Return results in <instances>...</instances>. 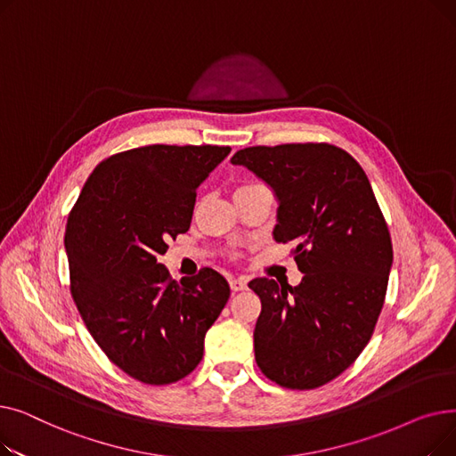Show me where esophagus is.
<instances>
[{
	"mask_svg": "<svg viewBox=\"0 0 456 456\" xmlns=\"http://www.w3.org/2000/svg\"><path fill=\"white\" fill-rule=\"evenodd\" d=\"M229 284H231L232 292H242L248 289V281L244 277H238V279L232 277V279H229Z\"/></svg>",
	"mask_w": 456,
	"mask_h": 456,
	"instance_id": "1",
	"label": "esophagus"
}]
</instances>
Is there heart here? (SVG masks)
<instances>
[{
    "label": "heart",
    "mask_w": 456,
    "mask_h": 456,
    "mask_svg": "<svg viewBox=\"0 0 456 456\" xmlns=\"http://www.w3.org/2000/svg\"><path fill=\"white\" fill-rule=\"evenodd\" d=\"M255 184H256V183H251V184H244V186H238L236 190H242V188H249V186H255Z\"/></svg>",
    "instance_id": "heart-1"
}]
</instances>
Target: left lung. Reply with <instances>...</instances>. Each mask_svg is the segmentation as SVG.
Masks as SVG:
<instances>
[{
  "instance_id": "left-lung-1",
  "label": "left lung",
  "mask_w": 456,
  "mask_h": 456,
  "mask_svg": "<svg viewBox=\"0 0 456 456\" xmlns=\"http://www.w3.org/2000/svg\"><path fill=\"white\" fill-rule=\"evenodd\" d=\"M232 164L266 181L279 200L275 242H294L297 286L268 277L260 297L255 361L268 379L313 390L346 371L368 346L385 305L392 238L368 175L332 143H281L236 151Z\"/></svg>"
}]
</instances>
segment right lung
Segmentation results:
<instances>
[{
	"instance_id": "obj_1",
	"label": "right lung",
	"mask_w": 456,
	"mask_h": 456,
	"mask_svg": "<svg viewBox=\"0 0 456 456\" xmlns=\"http://www.w3.org/2000/svg\"><path fill=\"white\" fill-rule=\"evenodd\" d=\"M229 151L153 143L110 155L68 214L71 297L109 361L143 385H172L196 370L231 296L212 268L177 282L157 260L190 229L198 186Z\"/></svg>"
}]
</instances>
